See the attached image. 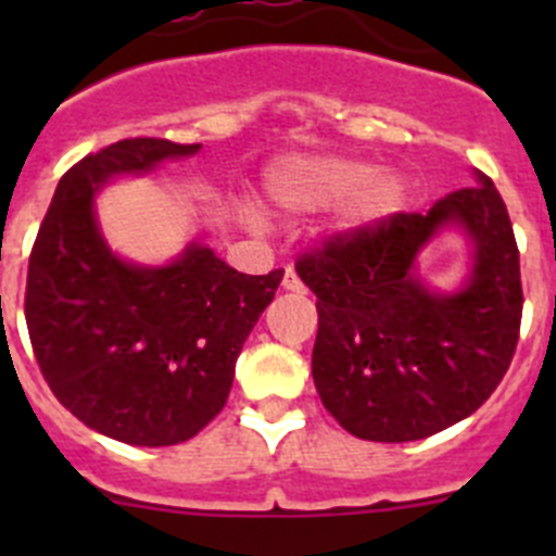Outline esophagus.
I'll use <instances>...</instances> for the list:
<instances>
[{"instance_id":"esophagus-1","label":"esophagus","mask_w":556,"mask_h":556,"mask_svg":"<svg viewBox=\"0 0 556 556\" xmlns=\"http://www.w3.org/2000/svg\"><path fill=\"white\" fill-rule=\"evenodd\" d=\"M281 287L287 289V292H298V294H303V292H306V287H303V281H301V278H298V273H294L292 267H289L287 273H283V281H281Z\"/></svg>"}]
</instances>
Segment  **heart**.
<instances>
[{"label":"heart","instance_id":"heart-1","mask_svg":"<svg viewBox=\"0 0 556 556\" xmlns=\"http://www.w3.org/2000/svg\"><path fill=\"white\" fill-rule=\"evenodd\" d=\"M275 203L292 211H317L326 205L345 200L353 193L348 205V223L376 225L404 200V186L390 172H372L367 164L342 159L323 161H292L273 169L269 180ZM250 225H262L255 211H248Z\"/></svg>","mask_w":556,"mask_h":556}]
</instances>
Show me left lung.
<instances>
[{
    "label": "left lung",
    "instance_id": "1",
    "mask_svg": "<svg viewBox=\"0 0 556 556\" xmlns=\"http://www.w3.org/2000/svg\"><path fill=\"white\" fill-rule=\"evenodd\" d=\"M475 248L466 287L434 293L414 273L440 229ZM317 294L314 387L337 424L372 443L424 440L473 415L507 372L523 312L507 205L488 175L437 200L337 233L294 264Z\"/></svg>",
    "mask_w": 556,
    "mask_h": 556
}]
</instances>
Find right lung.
<instances>
[{
	"label": "right lung",
	"instance_id": "1",
	"mask_svg": "<svg viewBox=\"0 0 556 556\" xmlns=\"http://www.w3.org/2000/svg\"><path fill=\"white\" fill-rule=\"evenodd\" d=\"M198 150L125 139L86 155L58 184L29 253L24 317L49 390L88 429L127 445L186 443L223 412L244 339L283 278L236 273L198 242L164 267L108 248L100 186Z\"/></svg>",
	"mask_w": 556,
	"mask_h": 556
}]
</instances>
